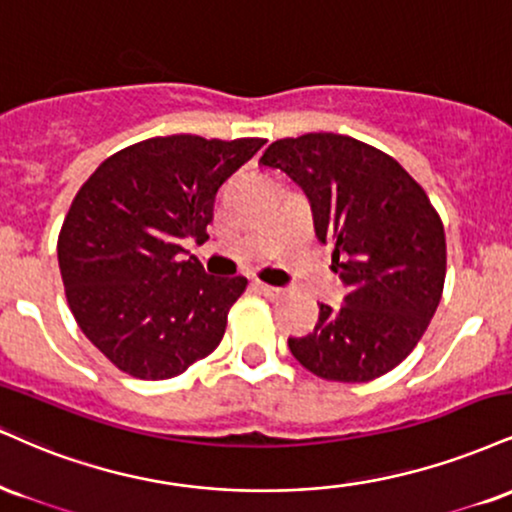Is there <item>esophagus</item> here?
Returning a JSON list of instances; mask_svg holds the SVG:
<instances>
[{"instance_id": "obj_1", "label": "esophagus", "mask_w": 512, "mask_h": 512, "mask_svg": "<svg viewBox=\"0 0 512 512\" xmlns=\"http://www.w3.org/2000/svg\"><path fill=\"white\" fill-rule=\"evenodd\" d=\"M252 288H255V291H260L262 295H269V298H279V295L286 293V291H283V288L269 286V283H262V281H255V283H252Z\"/></svg>"}]
</instances>
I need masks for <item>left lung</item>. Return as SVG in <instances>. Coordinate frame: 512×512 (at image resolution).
<instances>
[{
    "label": "left lung",
    "mask_w": 512,
    "mask_h": 512,
    "mask_svg": "<svg viewBox=\"0 0 512 512\" xmlns=\"http://www.w3.org/2000/svg\"><path fill=\"white\" fill-rule=\"evenodd\" d=\"M260 164L303 188L348 286L341 307L319 305L312 334L288 338L293 357L346 384L391 372L427 331L446 279V236L427 193L396 159L350 135L276 140Z\"/></svg>",
    "instance_id": "obj_1"
}]
</instances>
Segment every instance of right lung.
Wrapping results in <instances>:
<instances>
[{"mask_svg": "<svg viewBox=\"0 0 512 512\" xmlns=\"http://www.w3.org/2000/svg\"><path fill=\"white\" fill-rule=\"evenodd\" d=\"M262 138L166 135L97 166L61 226L66 300L92 346L135 379H171L219 346L245 276H209L202 243L214 197Z\"/></svg>", "mask_w": 512, "mask_h": 512, "instance_id": "right-lung-1", "label": "right lung"}]
</instances>
